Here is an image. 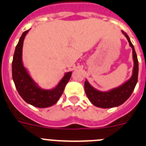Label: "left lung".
<instances>
[{"instance_id":"obj_1","label":"left lung","mask_w":146,"mask_h":146,"mask_svg":"<svg viewBox=\"0 0 146 146\" xmlns=\"http://www.w3.org/2000/svg\"><path fill=\"white\" fill-rule=\"evenodd\" d=\"M122 33L125 35L129 43V45L132 48V57L134 61L132 75L129 80L124 82L119 87L111 89L108 91H100L94 88L86 79L84 82V90L88 99L94 106L100 108L107 109L118 106L129 98L132 94L135 86L137 83L138 78V60L136 52L134 50V45H132L131 40L126 33L122 31Z\"/></svg>"}]
</instances>
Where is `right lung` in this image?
Instances as JSON below:
<instances>
[{"label": "right lung", "mask_w": 146, "mask_h": 146, "mask_svg": "<svg viewBox=\"0 0 146 146\" xmlns=\"http://www.w3.org/2000/svg\"><path fill=\"white\" fill-rule=\"evenodd\" d=\"M29 30L23 33L15 48L12 65V78L17 92L26 103L38 108H47L57 103L69 82L72 72L64 73L63 78L54 88L45 90L38 85L23 63V45Z\"/></svg>", "instance_id": "add662e5"}]
</instances>
